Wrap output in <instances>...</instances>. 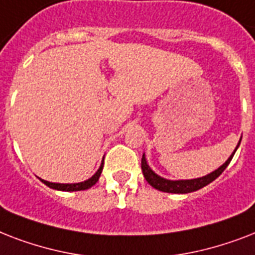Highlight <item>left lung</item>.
<instances>
[{
	"instance_id": "8db88e82",
	"label": "left lung",
	"mask_w": 255,
	"mask_h": 255,
	"mask_svg": "<svg viewBox=\"0 0 255 255\" xmlns=\"http://www.w3.org/2000/svg\"><path fill=\"white\" fill-rule=\"evenodd\" d=\"M240 143H241V140H240ZM240 143H238V145H240ZM237 148H236V151H237ZM236 151L233 152V155L230 156L229 159L226 160L225 164H222L218 169H216L214 172L209 173L208 176H204V177L200 178H193V180L170 181V180H167V178L160 177V176H157V174L149 168V165H148L147 161H145L144 155L143 157H141V170H143L144 178H145L148 184L153 186L155 189L161 190V192H167V193H190V192H194V190L201 189V188H204L205 185L210 184L213 180H216V178L226 169V167L229 165V163L232 161V159H233Z\"/></svg>"
}]
</instances>
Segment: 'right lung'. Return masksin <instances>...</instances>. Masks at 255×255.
I'll use <instances>...</instances> for the list:
<instances>
[{
    "label": "right lung",
    "instance_id": "obj_1",
    "mask_svg": "<svg viewBox=\"0 0 255 255\" xmlns=\"http://www.w3.org/2000/svg\"><path fill=\"white\" fill-rule=\"evenodd\" d=\"M102 170H103V163L100 165V168L98 169L94 176L91 178H88L86 181L83 182H78V184H55V182H49V181H45V180H41L43 184L49 186V188H53V189H57V190H65V192H75V190H85L88 189V188H91L92 185H95L98 180L100 177V173H102Z\"/></svg>",
    "mask_w": 255,
    "mask_h": 255
}]
</instances>
